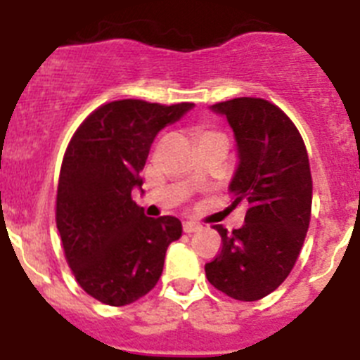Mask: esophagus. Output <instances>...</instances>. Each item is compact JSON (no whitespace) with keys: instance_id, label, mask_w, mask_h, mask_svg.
<instances>
[{"instance_id":"34e87169","label":"esophagus","mask_w":360,"mask_h":360,"mask_svg":"<svg viewBox=\"0 0 360 360\" xmlns=\"http://www.w3.org/2000/svg\"><path fill=\"white\" fill-rule=\"evenodd\" d=\"M198 231H202V225L195 224V221H184V232L193 234V232H198Z\"/></svg>"}]
</instances>
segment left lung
Returning a JSON list of instances; mask_svg holds the SVG:
<instances>
[{
	"instance_id": "8db88e82",
	"label": "left lung",
	"mask_w": 360,
	"mask_h": 360,
	"mask_svg": "<svg viewBox=\"0 0 360 360\" xmlns=\"http://www.w3.org/2000/svg\"><path fill=\"white\" fill-rule=\"evenodd\" d=\"M234 131L238 167L229 184L231 209L243 205L245 225L221 236L205 265L212 287L238 301H257L281 285L304 243L311 211V174L304 142L278 106L240 97L212 104Z\"/></svg>"
}]
</instances>
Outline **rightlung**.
Returning <instances> with one entry per match:
<instances>
[{"label": "right lung", "mask_w": 360, "mask_h": 360, "mask_svg": "<svg viewBox=\"0 0 360 360\" xmlns=\"http://www.w3.org/2000/svg\"><path fill=\"white\" fill-rule=\"evenodd\" d=\"M195 104L124 98L104 104L79 126L57 187V231L66 262L86 294L124 307L148 294L165 250L182 236L174 216L148 218L131 198L155 136Z\"/></svg>", "instance_id": "obj_1"}]
</instances>
